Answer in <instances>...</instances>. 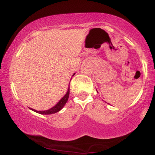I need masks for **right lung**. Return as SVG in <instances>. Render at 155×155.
Returning <instances> with one entry per match:
<instances>
[{"instance_id":"obj_1","label":"right lung","mask_w":155,"mask_h":155,"mask_svg":"<svg viewBox=\"0 0 155 155\" xmlns=\"http://www.w3.org/2000/svg\"><path fill=\"white\" fill-rule=\"evenodd\" d=\"M74 75H73V76H74ZM69 84H70V83H69ZM69 87H70V86H69ZM69 93H70V87H69L67 93L65 94V95H64L63 97H62L61 100H60L59 102L58 103V104L55 105L54 107L51 108L50 109L47 110V111H36V110L33 109V108H31V109L33 110V111H35V112H37V113L41 114H51L57 113V112L60 111V110H61L62 108H63V106H65V104L67 103L68 99V97H69Z\"/></svg>"}]
</instances>
